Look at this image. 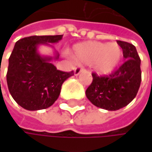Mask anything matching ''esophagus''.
<instances>
[{
  "label": "esophagus",
  "instance_id": "34e87169",
  "mask_svg": "<svg viewBox=\"0 0 152 152\" xmlns=\"http://www.w3.org/2000/svg\"><path fill=\"white\" fill-rule=\"evenodd\" d=\"M83 71H85V69H84V68H81V67H76V68H75V70H74V75H75V76H78L79 73H81V72H83Z\"/></svg>",
  "mask_w": 152,
  "mask_h": 152
}]
</instances>
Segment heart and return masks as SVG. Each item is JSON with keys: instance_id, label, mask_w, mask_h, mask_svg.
<instances>
[{"instance_id": "1", "label": "heart", "mask_w": 152, "mask_h": 152, "mask_svg": "<svg viewBox=\"0 0 152 152\" xmlns=\"http://www.w3.org/2000/svg\"><path fill=\"white\" fill-rule=\"evenodd\" d=\"M73 53L76 60L84 64H93L101 76L113 73L123 59V50L117 43L86 41L75 45Z\"/></svg>"}]
</instances>
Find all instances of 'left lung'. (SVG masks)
<instances>
[{
  "label": "left lung",
  "mask_w": 152,
  "mask_h": 152,
  "mask_svg": "<svg viewBox=\"0 0 152 152\" xmlns=\"http://www.w3.org/2000/svg\"><path fill=\"white\" fill-rule=\"evenodd\" d=\"M126 61L109 77L92 73L93 81L85 91L86 97L97 107L117 111L134 99L141 82L140 59L134 45L118 40Z\"/></svg>",
  "instance_id": "1"
}]
</instances>
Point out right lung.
<instances>
[{"label":"right lung","instance_id":"add662e5","mask_svg":"<svg viewBox=\"0 0 152 152\" xmlns=\"http://www.w3.org/2000/svg\"><path fill=\"white\" fill-rule=\"evenodd\" d=\"M62 35L29 36L16 42L9 57L7 82L11 96L20 107L28 111L50 107L57 100L63 82L73 76L56 69L51 63L59 54L51 44L58 43ZM40 45L53 50L52 56L41 55Z\"/></svg>","mask_w":152,"mask_h":152}]
</instances>
